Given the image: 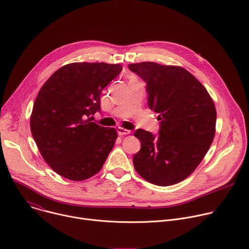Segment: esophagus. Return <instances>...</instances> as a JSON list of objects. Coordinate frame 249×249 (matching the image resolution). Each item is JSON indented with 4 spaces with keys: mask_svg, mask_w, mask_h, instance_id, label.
<instances>
[{
    "mask_svg": "<svg viewBox=\"0 0 249 249\" xmlns=\"http://www.w3.org/2000/svg\"><path fill=\"white\" fill-rule=\"evenodd\" d=\"M117 133L119 136H123V135H128L131 133L130 130H127L125 128H122V127H118L117 128Z\"/></svg>",
    "mask_w": 249,
    "mask_h": 249,
    "instance_id": "esophagus-1",
    "label": "esophagus"
}]
</instances>
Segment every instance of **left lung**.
Wrapping results in <instances>:
<instances>
[{"instance_id": "left-lung-1", "label": "left lung", "mask_w": 249, "mask_h": 249, "mask_svg": "<svg viewBox=\"0 0 249 249\" xmlns=\"http://www.w3.org/2000/svg\"><path fill=\"white\" fill-rule=\"evenodd\" d=\"M128 68L147 84L148 105L160 120L159 135L143 129L135 132L141 150L133 157L134 167L153 184L178 183L195 170L214 140V101L181 67L142 62Z\"/></svg>"}]
</instances>
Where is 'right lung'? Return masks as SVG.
Listing matches in <instances>:
<instances>
[{"instance_id": "add662e5", "label": "right lung", "mask_w": 249, "mask_h": 249, "mask_svg": "<svg viewBox=\"0 0 249 249\" xmlns=\"http://www.w3.org/2000/svg\"><path fill=\"white\" fill-rule=\"evenodd\" d=\"M121 71L119 64H68L39 90L30 116L31 134L44 160L65 178H89L111 152L116 130L92 122V115L100 111L102 89Z\"/></svg>"}]
</instances>
